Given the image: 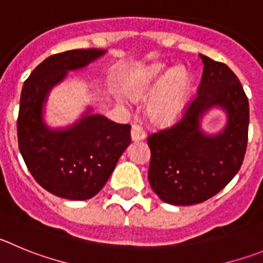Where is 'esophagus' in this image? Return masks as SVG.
<instances>
[{"label": "esophagus", "mask_w": 263, "mask_h": 263, "mask_svg": "<svg viewBox=\"0 0 263 263\" xmlns=\"http://www.w3.org/2000/svg\"><path fill=\"white\" fill-rule=\"evenodd\" d=\"M131 137H132V140H134V141L143 140L144 137H145V132H144V129L141 128L140 126H137V124H132Z\"/></svg>", "instance_id": "34e87169"}]
</instances>
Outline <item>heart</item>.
Segmentation results:
<instances>
[{
    "label": "heart",
    "instance_id": "1",
    "mask_svg": "<svg viewBox=\"0 0 263 263\" xmlns=\"http://www.w3.org/2000/svg\"><path fill=\"white\" fill-rule=\"evenodd\" d=\"M164 69L160 65L149 68L143 73L140 81L137 82L134 94L139 98L146 96L155 89L164 76ZM190 81L187 74L182 69L173 70L164 81L158 93L148 106L149 118L156 123H169L177 119L183 111L189 101Z\"/></svg>",
    "mask_w": 263,
    "mask_h": 263
}]
</instances>
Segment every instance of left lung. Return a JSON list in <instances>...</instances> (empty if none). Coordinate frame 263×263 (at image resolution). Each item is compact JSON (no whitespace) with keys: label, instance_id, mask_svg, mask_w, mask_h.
Segmentation results:
<instances>
[{"label":"left lung","instance_id":"1","mask_svg":"<svg viewBox=\"0 0 263 263\" xmlns=\"http://www.w3.org/2000/svg\"><path fill=\"white\" fill-rule=\"evenodd\" d=\"M200 58L204 68L196 96L174 124L148 136L149 183L169 204L191 205L216 195L237 174L247 152V94L226 64ZM214 105L229 112V123L221 134L205 137L199 119Z\"/></svg>","mask_w":263,"mask_h":263}]
</instances>
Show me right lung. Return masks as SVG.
<instances>
[{"label":"right lung","instance_id":"add662e5","mask_svg":"<svg viewBox=\"0 0 263 263\" xmlns=\"http://www.w3.org/2000/svg\"><path fill=\"white\" fill-rule=\"evenodd\" d=\"M96 48L56 53L35 68L22 87L16 134L21 155L35 181L60 198L90 199L105 186L124 149L131 126L89 115L72 128L52 131L44 126L42 107L51 87L102 56Z\"/></svg>","mask_w":263,"mask_h":263}]
</instances>
